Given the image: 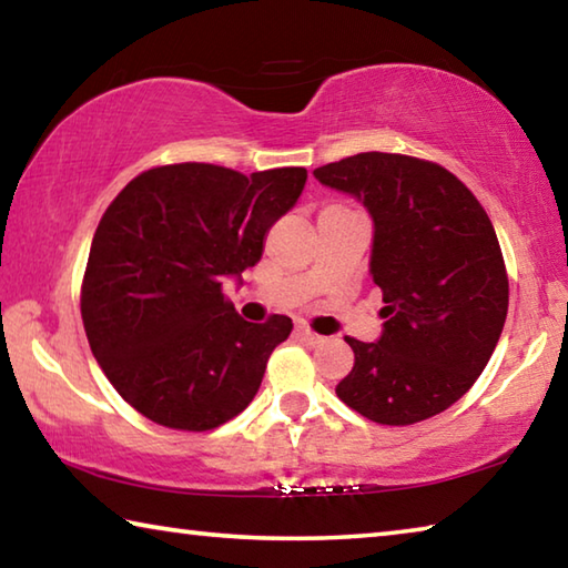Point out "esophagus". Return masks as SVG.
Returning <instances> with one entry per match:
<instances>
[{"instance_id": "obj_1", "label": "esophagus", "mask_w": 568, "mask_h": 568, "mask_svg": "<svg viewBox=\"0 0 568 568\" xmlns=\"http://www.w3.org/2000/svg\"><path fill=\"white\" fill-rule=\"evenodd\" d=\"M295 333H297V338L301 341H305L307 345H321L325 338L323 335H318V333H313L311 328H307V325H295Z\"/></svg>"}]
</instances>
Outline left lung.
<instances>
[{"label": "left lung", "mask_w": 568, "mask_h": 568, "mask_svg": "<svg viewBox=\"0 0 568 568\" xmlns=\"http://www.w3.org/2000/svg\"><path fill=\"white\" fill-rule=\"evenodd\" d=\"M313 175L368 210L371 275L386 303L376 343L345 338L355 363L335 393L383 426L436 416L474 386L506 323L508 277L491 220L428 160L361 152Z\"/></svg>", "instance_id": "left-lung-1"}]
</instances>
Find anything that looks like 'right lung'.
Returning <instances> with one entry per match:
<instances>
[{
    "label": "right lung",
    "instance_id": "1",
    "mask_svg": "<svg viewBox=\"0 0 568 568\" xmlns=\"http://www.w3.org/2000/svg\"><path fill=\"white\" fill-rule=\"evenodd\" d=\"M305 168L243 172L180 162L124 185L94 230L82 323L114 390L175 430L235 418L261 388L287 315L247 323L223 283L263 257L305 187Z\"/></svg>",
    "mask_w": 568,
    "mask_h": 568
}]
</instances>
